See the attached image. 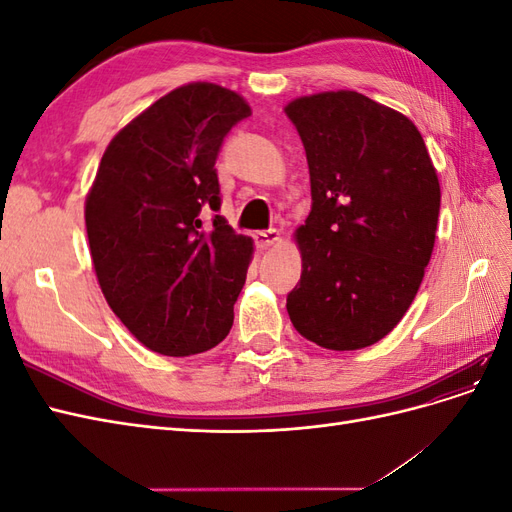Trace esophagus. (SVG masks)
<instances>
[{
  "instance_id": "1",
  "label": "esophagus",
  "mask_w": 512,
  "mask_h": 512,
  "mask_svg": "<svg viewBox=\"0 0 512 512\" xmlns=\"http://www.w3.org/2000/svg\"><path fill=\"white\" fill-rule=\"evenodd\" d=\"M254 241H256L258 247H262V250H265V247H271L275 243H280L282 237H280V232H277L275 228H269V230L254 232Z\"/></svg>"
}]
</instances>
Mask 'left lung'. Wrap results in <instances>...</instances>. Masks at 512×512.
Returning a JSON list of instances; mask_svg holds the SVG:
<instances>
[{"mask_svg":"<svg viewBox=\"0 0 512 512\" xmlns=\"http://www.w3.org/2000/svg\"><path fill=\"white\" fill-rule=\"evenodd\" d=\"M284 111L312 183V211L294 230L303 271L288 316L322 348H367L397 327L423 282L440 213L436 168L406 115L356 91L303 96Z\"/></svg>","mask_w":512,"mask_h":512,"instance_id":"left-lung-1","label":"left lung"}]
</instances>
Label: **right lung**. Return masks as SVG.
I'll list each match as a JSON object with an SVG mask.
<instances>
[{
	"instance_id": "add662e5",
	"label": "right lung",
	"mask_w": 512,
	"mask_h": 512,
	"mask_svg": "<svg viewBox=\"0 0 512 512\" xmlns=\"http://www.w3.org/2000/svg\"><path fill=\"white\" fill-rule=\"evenodd\" d=\"M252 108L226 87L170 91L108 143L85 200L91 260L106 303L153 352L218 346L235 320L254 241L220 211L224 136Z\"/></svg>"
}]
</instances>
